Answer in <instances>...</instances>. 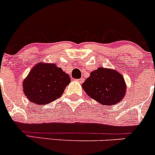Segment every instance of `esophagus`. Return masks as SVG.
I'll return each mask as SVG.
<instances>
[{"mask_svg":"<svg viewBox=\"0 0 155 155\" xmlns=\"http://www.w3.org/2000/svg\"><path fill=\"white\" fill-rule=\"evenodd\" d=\"M77 81L79 82H80V83H82V82H84V79L83 78H81V79H77Z\"/></svg>","mask_w":155,"mask_h":155,"instance_id":"34e87169","label":"esophagus"}]
</instances>
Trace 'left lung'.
Here are the masks:
<instances>
[{
    "mask_svg": "<svg viewBox=\"0 0 155 155\" xmlns=\"http://www.w3.org/2000/svg\"><path fill=\"white\" fill-rule=\"evenodd\" d=\"M82 86L90 97L104 106L118 104L126 93L125 82L121 73L104 68L91 72Z\"/></svg>",
    "mask_w": 155,
    "mask_h": 155,
    "instance_id": "8db88e82",
    "label": "left lung"
}]
</instances>
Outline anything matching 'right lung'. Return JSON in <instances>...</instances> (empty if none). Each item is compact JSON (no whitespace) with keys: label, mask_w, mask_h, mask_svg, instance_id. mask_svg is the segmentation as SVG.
<instances>
[{"label":"right lung","mask_w":155,"mask_h":155,"mask_svg":"<svg viewBox=\"0 0 155 155\" xmlns=\"http://www.w3.org/2000/svg\"><path fill=\"white\" fill-rule=\"evenodd\" d=\"M68 74L52 64L40 63L30 71L23 82V91L31 102L48 104L60 97L70 84Z\"/></svg>","instance_id":"1"}]
</instances>
